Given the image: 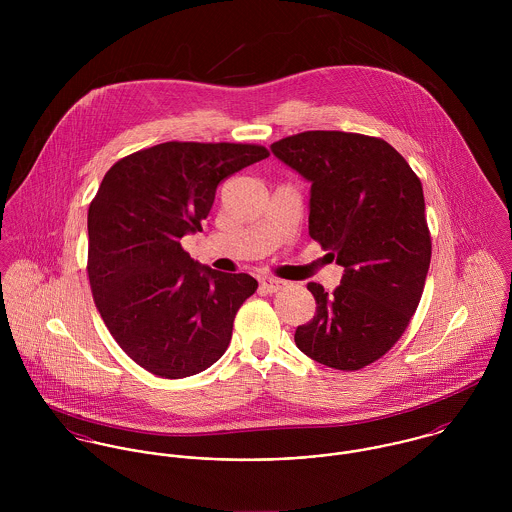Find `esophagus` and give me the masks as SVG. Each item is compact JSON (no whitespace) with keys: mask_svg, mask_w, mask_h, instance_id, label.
I'll use <instances>...</instances> for the list:
<instances>
[{"mask_svg":"<svg viewBox=\"0 0 512 512\" xmlns=\"http://www.w3.org/2000/svg\"><path fill=\"white\" fill-rule=\"evenodd\" d=\"M260 286H262V290H264V292L276 293L286 288V282H284V280H280V278H274V276H266V278H262Z\"/></svg>","mask_w":512,"mask_h":512,"instance_id":"1","label":"esophagus"}]
</instances>
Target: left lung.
<instances>
[{
    "label": "left lung",
    "mask_w": 512,
    "mask_h": 512,
    "mask_svg": "<svg viewBox=\"0 0 512 512\" xmlns=\"http://www.w3.org/2000/svg\"><path fill=\"white\" fill-rule=\"evenodd\" d=\"M311 181L309 234L345 268L333 293L309 282L317 313L295 345L321 365L359 370L386 355L420 303L432 236L420 177L382 138L313 130L272 144Z\"/></svg>",
    "instance_id": "1"
}]
</instances>
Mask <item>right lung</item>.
<instances>
[{
  "label": "right lung",
  "mask_w": 512,
  "mask_h": 512,
  "mask_svg": "<svg viewBox=\"0 0 512 512\" xmlns=\"http://www.w3.org/2000/svg\"><path fill=\"white\" fill-rule=\"evenodd\" d=\"M256 144L165 142L116 161L88 209V280L122 351L161 378H185L228 349L248 274L199 266L183 250L201 232L220 181L266 159Z\"/></svg>",
  "instance_id": "right-lung-1"
}]
</instances>
